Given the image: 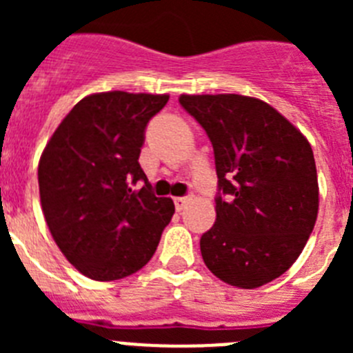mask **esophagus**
<instances>
[{"instance_id":"34e87169","label":"esophagus","mask_w":353,"mask_h":353,"mask_svg":"<svg viewBox=\"0 0 353 353\" xmlns=\"http://www.w3.org/2000/svg\"><path fill=\"white\" fill-rule=\"evenodd\" d=\"M187 201H189V198H185V196H180V198H174V208L179 212L183 210V207L187 205Z\"/></svg>"}]
</instances>
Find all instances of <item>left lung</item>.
I'll return each mask as SVG.
<instances>
[{"instance_id":"1","label":"left lung","mask_w":353,"mask_h":353,"mask_svg":"<svg viewBox=\"0 0 353 353\" xmlns=\"http://www.w3.org/2000/svg\"><path fill=\"white\" fill-rule=\"evenodd\" d=\"M179 102L214 148L217 215L199 240L205 265L236 288L267 285L292 267L316 223L311 145L252 97L182 95Z\"/></svg>"}]
</instances>
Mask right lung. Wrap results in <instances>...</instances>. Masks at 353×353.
Segmentation results:
<instances>
[{"label":"right lung","mask_w":353,"mask_h":353,"mask_svg":"<svg viewBox=\"0 0 353 353\" xmlns=\"http://www.w3.org/2000/svg\"><path fill=\"white\" fill-rule=\"evenodd\" d=\"M168 101V95L127 92L84 97L40 157L49 232L90 279L114 281L143 269L173 217V201L154 194L139 166L146 125Z\"/></svg>","instance_id":"right-lung-1"}]
</instances>
